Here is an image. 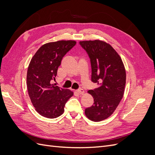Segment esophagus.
<instances>
[{"mask_svg": "<svg viewBox=\"0 0 155 155\" xmlns=\"http://www.w3.org/2000/svg\"><path fill=\"white\" fill-rule=\"evenodd\" d=\"M77 92L79 94H83L85 92V91H84L83 89L79 88V89H78V90H77Z\"/></svg>", "mask_w": 155, "mask_h": 155, "instance_id": "esophagus-1", "label": "esophagus"}]
</instances>
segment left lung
<instances>
[{"mask_svg": "<svg viewBox=\"0 0 155 155\" xmlns=\"http://www.w3.org/2000/svg\"><path fill=\"white\" fill-rule=\"evenodd\" d=\"M91 59V80L100 87L89 90L94 104L85 109L87 118L100 121L109 118L124 96L126 72L120 56L112 46L100 40L79 42Z\"/></svg>", "mask_w": 155, "mask_h": 155, "instance_id": "1", "label": "left lung"}]
</instances>
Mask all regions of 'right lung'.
I'll return each instance as SVG.
<instances>
[{"label":"right lung","instance_id":"add662e5","mask_svg":"<svg viewBox=\"0 0 155 155\" xmlns=\"http://www.w3.org/2000/svg\"><path fill=\"white\" fill-rule=\"evenodd\" d=\"M76 44L72 40L46 43L30 61L26 76L28 92L36 111L46 118H55L61 115L65 104L74 94L51 81L55 80L63 58Z\"/></svg>","mask_w":155,"mask_h":155}]
</instances>
